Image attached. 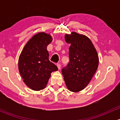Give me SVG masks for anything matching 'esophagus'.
Masks as SVG:
<instances>
[{
	"mask_svg": "<svg viewBox=\"0 0 120 120\" xmlns=\"http://www.w3.org/2000/svg\"><path fill=\"white\" fill-rule=\"evenodd\" d=\"M57 66L58 69H59V70H60V68H61V64L59 63H57Z\"/></svg>",
	"mask_w": 120,
	"mask_h": 120,
	"instance_id": "1",
	"label": "esophagus"
}]
</instances>
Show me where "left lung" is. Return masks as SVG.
Wrapping results in <instances>:
<instances>
[{
	"instance_id": "8db88e82",
	"label": "left lung",
	"mask_w": 120,
	"mask_h": 120,
	"mask_svg": "<svg viewBox=\"0 0 120 120\" xmlns=\"http://www.w3.org/2000/svg\"><path fill=\"white\" fill-rule=\"evenodd\" d=\"M65 40L70 43V61L61 72L67 88L77 92L84 89L96 72L99 58L91 41L86 36L72 32L66 34Z\"/></svg>"
}]
</instances>
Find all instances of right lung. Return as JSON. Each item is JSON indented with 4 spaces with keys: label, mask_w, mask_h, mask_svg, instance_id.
Returning a JSON list of instances; mask_svg holds the SVG:
<instances>
[{
    "label": "right lung",
    "mask_w": 120,
    "mask_h": 120,
    "mask_svg": "<svg viewBox=\"0 0 120 120\" xmlns=\"http://www.w3.org/2000/svg\"><path fill=\"white\" fill-rule=\"evenodd\" d=\"M52 41L49 34L40 32L26 43L20 56L19 69L24 83L34 90L44 89L53 71L58 70L49 60L47 46Z\"/></svg>",
    "instance_id": "obj_1"
}]
</instances>
